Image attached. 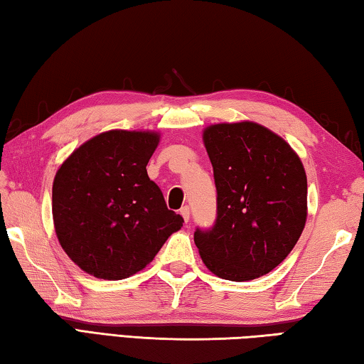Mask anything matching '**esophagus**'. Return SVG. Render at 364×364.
Wrapping results in <instances>:
<instances>
[{
	"instance_id": "esophagus-1",
	"label": "esophagus",
	"mask_w": 364,
	"mask_h": 364,
	"mask_svg": "<svg viewBox=\"0 0 364 364\" xmlns=\"http://www.w3.org/2000/svg\"><path fill=\"white\" fill-rule=\"evenodd\" d=\"M181 215H182L183 220H186V224H187L188 219H190V208H188V206H183V208L181 209Z\"/></svg>"
}]
</instances>
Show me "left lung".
<instances>
[{
	"mask_svg": "<svg viewBox=\"0 0 364 364\" xmlns=\"http://www.w3.org/2000/svg\"><path fill=\"white\" fill-rule=\"evenodd\" d=\"M218 188V219L195 232L203 262L215 277L250 282L278 267L307 220V176L283 137L254 121L203 131Z\"/></svg>",
	"mask_w": 364,
	"mask_h": 364,
	"instance_id": "obj_1",
	"label": "left lung"
}]
</instances>
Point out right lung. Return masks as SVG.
<instances>
[{
	"label": "right lung",
	"instance_id": "right-lung-1",
	"mask_svg": "<svg viewBox=\"0 0 364 364\" xmlns=\"http://www.w3.org/2000/svg\"><path fill=\"white\" fill-rule=\"evenodd\" d=\"M159 132L112 129L73 150L53 183L57 240L82 272L124 279L144 270L183 219L146 174Z\"/></svg>",
	"mask_w": 364,
	"mask_h": 364
}]
</instances>
